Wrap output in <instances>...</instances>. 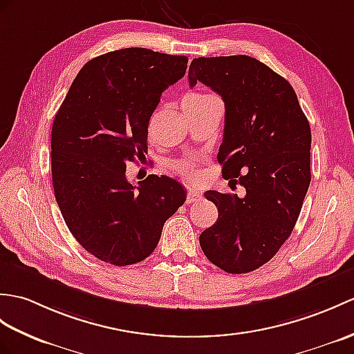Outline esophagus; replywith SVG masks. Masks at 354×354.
I'll list each match as a JSON object with an SVG mask.
<instances>
[{"instance_id": "34e87169", "label": "esophagus", "mask_w": 354, "mask_h": 354, "mask_svg": "<svg viewBox=\"0 0 354 354\" xmlns=\"http://www.w3.org/2000/svg\"><path fill=\"white\" fill-rule=\"evenodd\" d=\"M201 193L197 190H193V188H188L187 192V203H193V202H197L201 199Z\"/></svg>"}]
</instances>
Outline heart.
<instances>
[{"label": "heart", "mask_w": 354, "mask_h": 354, "mask_svg": "<svg viewBox=\"0 0 354 354\" xmlns=\"http://www.w3.org/2000/svg\"><path fill=\"white\" fill-rule=\"evenodd\" d=\"M205 96H208V95L192 93V95L185 96L184 104H192V102H196V101H201L202 97H205ZM171 167H174L175 174L184 176L188 180H193V179L199 176V174H197V170H196V162L194 161H178Z\"/></svg>", "instance_id": "b5f03b06"}]
</instances>
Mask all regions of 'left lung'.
Listing matches in <instances>:
<instances>
[{
  "label": "left lung",
  "mask_w": 354,
  "mask_h": 354,
  "mask_svg": "<svg viewBox=\"0 0 354 354\" xmlns=\"http://www.w3.org/2000/svg\"><path fill=\"white\" fill-rule=\"evenodd\" d=\"M190 87L203 83L225 102L221 176L245 196L208 190L218 218L201 234V248L226 273L264 266L288 240L310 184V127L283 77L249 55L199 57Z\"/></svg>",
  "instance_id": "obj_1"
}]
</instances>
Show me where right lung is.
<instances>
[{
    "label": "right lung",
    "mask_w": 354,
    "mask_h": 354,
    "mask_svg": "<svg viewBox=\"0 0 354 354\" xmlns=\"http://www.w3.org/2000/svg\"><path fill=\"white\" fill-rule=\"evenodd\" d=\"M185 55L123 48L87 62L55 114L51 170L71 234L93 257L125 267L157 248L187 192L169 176L133 185L127 164L147 153V127L161 95L185 75Z\"/></svg>",
    "instance_id": "add662e5"
}]
</instances>
